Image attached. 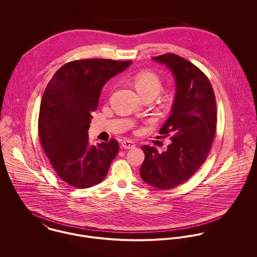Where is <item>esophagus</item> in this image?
<instances>
[{
	"label": "esophagus",
	"instance_id": "obj_1",
	"mask_svg": "<svg viewBox=\"0 0 257 257\" xmlns=\"http://www.w3.org/2000/svg\"><path fill=\"white\" fill-rule=\"evenodd\" d=\"M121 147L124 148V149H133V148L136 147V145H135L134 142L126 140V141L121 142Z\"/></svg>",
	"mask_w": 257,
	"mask_h": 257
}]
</instances>
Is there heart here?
Listing matches in <instances>:
<instances>
[{
  "instance_id": "heart-1",
  "label": "heart",
  "mask_w": 257,
  "mask_h": 257,
  "mask_svg": "<svg viewBox=\"0 0 257 257\" xmlns=\"http://www.w3.org/2000/svg\"><path fill=\"white\" fill-rule=\"evenodd\" d=\"M134 83L142 96L149 93L157 95L162 88V83L159 76L149 70L137 74L135 76Z\"/></svg>"
}]
</instances>
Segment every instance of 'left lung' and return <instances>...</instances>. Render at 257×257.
I'll list each match as a JSON object with an SVG mask.
<instances>
[{
    "mask_svg": "<svg viewBox=\"0 0 257 257\" xmlns=\"http://www.w3.org/2000/svg\"><path fill=\"white\" fill-rule=\"evenodd\" d=\"M152 60L165 65L174 77L171 114L159 132L172 138L162 153L142 147L146 158L140 173L146 183L164 190L184 183L205 162L216 134L217 108L212 85L197 66L172 53Z\"/></svg>",
    "mask_w": 257,
    "mask_h": 257,
    "instance_id": "1",
    "label": "left lung"
}]
</instances>
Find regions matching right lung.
I'll use <instances>...</instances> for the list:
<instances>
[{
	"label": "right lung",
	"mask_w": 257,
	"mask_h": 257,
	"mask_svg": "<svg viewBox=\"0 0 257 257\" xmlns=\"http://www.w3.org/2000/svg\"><path fill=\"white\" fill-rule=\"evenodd\" d=\"M133 61L83 59L64 64L40 103L38 135L57 175L77 188L101 183L118 152L115 140L91 146L88 131L104 85Z\"/></svg>",
	"instance_id": "1"
}]
</instances>
